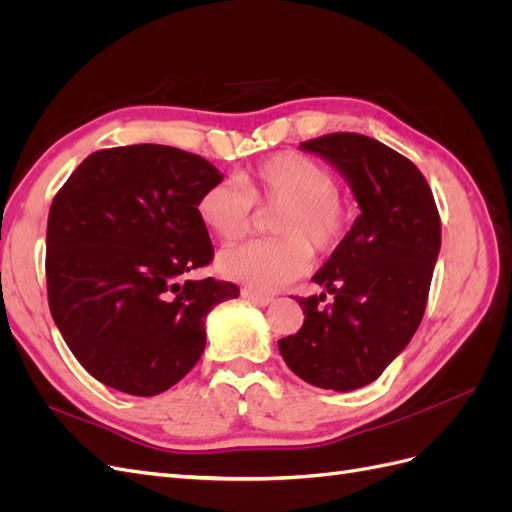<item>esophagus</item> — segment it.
<instances>
[{"mask_svg": "<svg viewBox=\"0 0 512 512\" xmlns=\"http://www.w3.org/2000/svg\"><path fill=\"white\" fill-rule=\"evenodd\" d=\"M241 297L245 301H250L254 305H260V307H267L273 303V297H269V294H260V292H254L252 288H243L241 290Z\"/></svg>", "mask_w": 512, "mask_h": 512, "instance_id": "34e87169", "label": "esophagus"}]
</instances>
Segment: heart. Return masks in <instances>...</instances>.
Segmentation results:
<instances>
[{
    "label": "heart",
    "instance_id": "obj_1",
    "mask_svg": "<svg viewBox=\"0 0 512 512\" xmlns=\"http://www.w3.org/2000/svg\"><path fill=\"white\" fill-rule=\"evenodd\" d=\"M337 177L327 166L301 153H275L239 181H220L200 194L198 220L220 241L250 232L256 207L280 211L271 232L280 239L247 241L226 247L218 271L256 292H273L299 280L312 267V250L333 254L344 243L352 211L337 196Z\"/></svg>",
    "mask_w": 512,
    "mask_h": 512
}]
</instances>
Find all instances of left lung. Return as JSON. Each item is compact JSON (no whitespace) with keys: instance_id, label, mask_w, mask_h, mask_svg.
Wrapping results in <instances>:
<instances>
[{"instance_id":"left-lung-1","label":"left lung","mask_w":512,"mask_h":512,"mask_svg":"<svg viewBox=\"0 0 512 512\" xmlns=\"http://www.w3.org/2000/svg\"><path fill=\"white\" fill-rule=\"evenodd\" d=\"M301 149L348 181L361 215L312 277L324 292L297 299L303 327L277 346L301 380L346 393L378 380L421 324L440 215L421 170L376 138L335 132Z\"/></svg>"}]
</instances>
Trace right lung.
Listing matches in <instances>:
<instances>
[{
  "label": "right lung",
  "instance_id": "1",
  "mask_svg": "<svg viewBox=\"0 0 512 512\" xmlns=\"http://www.w3.org/2000/svg\"><path fill=\"white\" fill-rule=\"evenodd\" d=\"M224 175L166 145L91 153L53 200L46 226L51 316L91 376L115 391H168L205 352V320L232 282L181 277L213 258L196 203Z\"/></svg>",
  "mask_w": 512,
  "mask_h": 512
}]
</instances>
